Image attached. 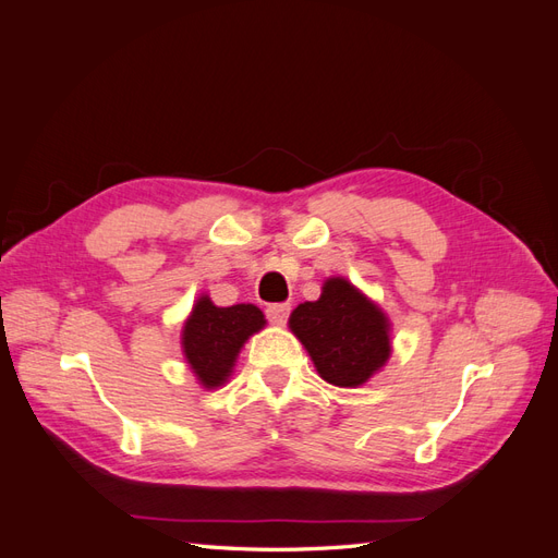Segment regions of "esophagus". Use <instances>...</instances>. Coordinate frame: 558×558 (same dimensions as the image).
Returning a JSON list of instances; mask_svg holds the SVG:
<instances>
[{"label":"esophagus","instance_id":"1","mask_svg":"<svg viewBox=\"0 0 558 558\" xmlns=\"http://www.w3.org/2000/svg\"><path fill=\"white\" fill-rule=\"evenodd\" d=\"M267 314V320H272L275 326H283L286 320H289V314H291V305H269L265 310Z\"/></svg>","mask_w":558,"mask_h":558}]
</instances>
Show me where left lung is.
I'll list each match as a JSON object with an SVG mask.
<instances>
[{
	"label": "left lung",
	"instance_id": "1",
	"mask_svg": "<svg viewBox=\"0 0 558 558\" xmlns=\"http://www.w3.org/2000/svg\"><path fill=\"white\" fill-rule=\"evenodd\" d=\"M289 324L318 375L335 386L365 384L391 353L381 310L340 277L324 283L316 302L298 305Z\"/></svg>",
	"mask_w": 558,
	"mask_h": 558
}]
</instances>
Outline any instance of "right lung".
Segmentation results:
<instances>
[{
    "mask_svg": "<svg viewBox=\"0 0 558 558\" xmlns=\"http://www.w3.org/2000/svg\"><path fill=\"white\" fill-rule=\"evenodd\" d=\"M265 326V316L253 305L216 307L202 295L183 326V353L202 386H221L248 335Z\"/></svg>",
    "mask_w": 558,
    "mask_h": 558,
    "instance_id": "add662e5",
    "label": "right lung"
}]
</instances>
